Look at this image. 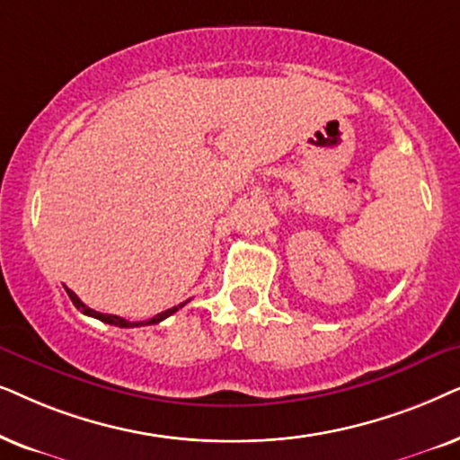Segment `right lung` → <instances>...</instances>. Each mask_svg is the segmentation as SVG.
<instances>
[{
    "label": "right lung",
    "mask_w": 460,
    "mask_h": 460,
    "mask_svg": "<svg viewBox=\"0 0 460 460\" xmlns=\"http://www.w3.org/2000/svg\"><path fill=\"white\" fill-rule=\"evenodd\" d=\"M66 290V294H69V298L73 301V305H75V307L82 311V314H85V315H90V317H96V320H101V322H105V323H111V326H119V328H134V326H151V323H159V322H164L166 320V317H170L172 314H176V311L179 309H182L185 307V305L189 303V301H185V303H181V305H176V307H172V309H166V311H162V314H157L155 317H151V320H146V322H128V320H124V317H119V315H109V314H101V311H94V309H90V307H85V305L79 301V296L73 290H69V288H65Z\"/></svg>",
    "instance_id": "right-lung-1"
}]
</instances>
